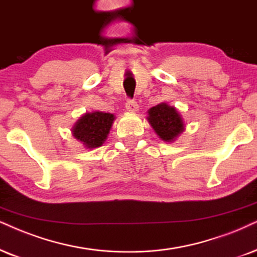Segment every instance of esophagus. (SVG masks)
<instances>
[{
    "label": "esophagus",
    "mask_w": 257,
    "mask_h": 257,
    "mask_svg": "<svg viewBox=\"0 0 257 257\" xmlns=\"http://www.w3.org/2000/svg\"><path fill=\"white\" fill-rule=\"evenodd\" d=\"M125 108H126V110H128V111L134 112V111H138L139 104H138V102H136V100L128 98V99H126V102H125Z\"/></svg>",
    "instance_id": "esophagus-1"
}]
</instances>
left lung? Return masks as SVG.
I'll list each match as a JSON object with an SVG mask.
<instances>
[{
  "instance_id": "left-lung-1",
  "label": "left lung",
  "mask_w": 257,
  "mask_h": 257,
  "mask_svg": "<svg viewBox=\"0 0 257 257\" xmlns=\"http://www.w3.org/2000/svg\"><path fill=\"white\" fill-rule=\"evenodd\" d=\"M148 121L155 133L165 141H171L183 132L184 123L180 115L173 106L162 103L148 111Z\"/></svg>"
}]
</instances>
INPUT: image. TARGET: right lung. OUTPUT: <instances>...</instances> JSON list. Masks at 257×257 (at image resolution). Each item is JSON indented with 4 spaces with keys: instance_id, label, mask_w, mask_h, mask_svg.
Returning a JSON list of instances; mask_svg holds the SVG:
<instances>
[{
    "instance_id": "right-lung-1",
    "label": "right lung",
    "mask_w": 257,
    "mask_h": 257,
    "mask_svg": "<svg viewBox=\"0 0 257 257\" xmlns=\"http://www.w3.org/2000/svg\"><path fill=\"white\" fill-rule=\"evenodd\" d=\"M113 115L108 112L85 113L73 128V136L87 148L99 147L111 128Z\"/></svg>"
}]
</instances>
